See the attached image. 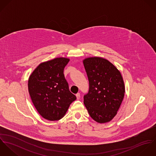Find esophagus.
<instances>
[{
  "instance_id": "esophagus-1",
  "label": "esophagus",
  "mask_w": 156,
  "mask_h": 156,
  "mask_svg": "<svg viewBox=\"0 0 156 156\" xmlns=\"http://www.w3.org/2000/svg\"><path fill=\"white\" fill-rule=\"evenodd\" d=\"M76 96L77 100H79V99H80V93H77V94L76 95Z\"/></svg>"
}]
</instances>
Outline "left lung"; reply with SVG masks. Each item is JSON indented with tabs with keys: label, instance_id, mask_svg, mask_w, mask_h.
I'll use <instances>...</instances> for the list:
<instances>
[{
	"label": "left lung",
	"instance_id": "left-lung-1",
	"mask_svg": "<svg viewBox=\"0 0 156 156\" xmlns=\"http://www.w3.org/2000/svg\"><path fill=\"white\" fill-rule=\"evenodd\" d=\"M83 63L88 80V93L84 105L90 116L98 123L111 121L123 100L125 87L120 71L108 60L90 57Z\"/></svg>",
	"mask_w": 156,
	"mask_h": 156
}]
</instances>
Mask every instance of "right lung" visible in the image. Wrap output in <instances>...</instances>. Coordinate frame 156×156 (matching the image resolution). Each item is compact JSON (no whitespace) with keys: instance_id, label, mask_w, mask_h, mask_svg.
Masks as SVG:
<instances>
[{"instance_id":"right-lung-1","label":"right lung","mask_w":156,"mask_h":156,"mask_svg":"<svg viewBox=\"0 0 156 156\" xmlns=\"http://www.w3.org/2000/svg\"><path fill=\"white\" fill-rule=\"evenodd\" d=\"M69 61L68 58H56L42 62L29 76L28 90L32 101L45 119H61L71 103L76 100L69 90L64 74Z\"/></svg>"}]
</instances>
